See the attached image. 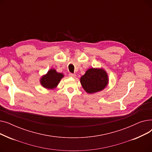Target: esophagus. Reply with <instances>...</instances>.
<instances>
[{"label": "esophagus", "instance_id": "34e87169", "mask_svg": "<svg viewBox=\"0 0 152 152\" xmlns=\"http://www.w3.org/2000/svg\"><path fill=\"white\" fill-rule=\"evenodd\" d=\"M69 76L71 77H75L76 75L75 74H73V73H69Z\"/></svg>", "mask_w": 152, "mask_h": 152}]
</instances>
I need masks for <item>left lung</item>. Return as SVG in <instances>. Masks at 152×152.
<instances>
[{"instance_id":"1","label":"left lung","mask_w":152,"mask_h":152,"mask_svg":"<svg viewBox=\"0 0 152 152\" xmlns=\"http://www.w3.org/2000/svg\"><path fill=\"white\" fill-rule=\"evenodd\" d=\"M81 84L86 92L94 94L104 89L108 84V76L103 68H90L80 79Z\"/></svg>"}]
</instances>
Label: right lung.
Returning a JSON list of instances; mask_svg holds the SVG:
<instances>
[{
	"label": "right lung",
	"mask_w": 152,
	"mask_h": 152,
	"mask_svg": "<svg viewBox=\"0 0 152 152\" xmlns=\"http://www.w3.org/2000/svg\"><path fill=\"white\" fill-rule=\"evenodd\" d=\"M64 75L59 73L55 69H50L47 73L41 78V84L47 89H53L57 87Z\"/></svg>",
	"instance_id": "1"
}]
</instances>
